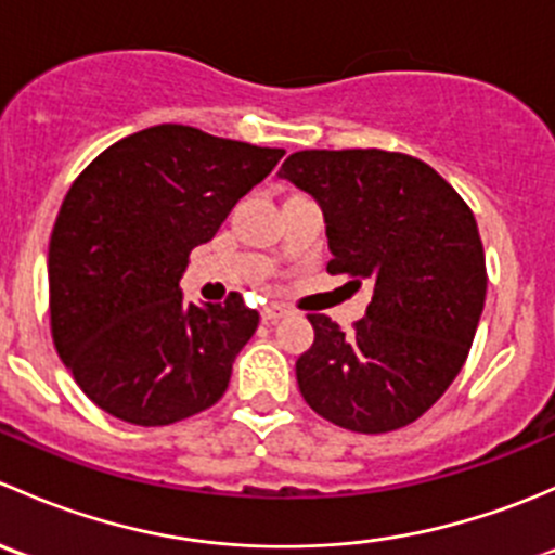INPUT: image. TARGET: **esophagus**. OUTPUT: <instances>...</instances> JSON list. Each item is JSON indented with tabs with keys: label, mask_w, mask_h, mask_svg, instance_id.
Wrapping results in <instances>:
<instances>
[{
	"label": "esophagus",
	"mask_w": 555,
	"mask_h": 555,
	"mask_svg": "<svg viewBox=\"0 0 555 555\" xmlns=\"http://www.w3.org/2000/svg\"><path fill=\"white\" fill-rule=\"evenodd\" d=\"M287 313H289V309L284 304H268L266 309L260 311V317H262V322H276V319L287 317Z\"/></svg>",
	"instance_id": "obj_1"
}]
</instances>
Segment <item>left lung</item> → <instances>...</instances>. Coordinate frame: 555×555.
I'll return each instance as SVG.
<instances>
[{"mask_svg": "<svg viewBox=\"0 0 555 555\" xmlns=\"http://www.w3.org/2000/svg\"><path fill=\"white\" fill-rule=\"evenodd\" d=\"M279 177L322 204L333 260L373 298L344 333L309 313L313 344L295 362L304 400L351 433L416 422L462 371L486 300L478 222L433 166L386 150H300Z\"/></svg>", "mask_w": 555, "mask_h": 555, "instance_id": "1", "label": "left lung"}]
</instances>
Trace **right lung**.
Listing matches in <instances>:
<instances>
[{"label": "right lung", "instance_id": "1", "mask_svg": "<svg viewBox=\"0 0 555 555\" xmlns=\"http://www.w3.org/2000/svg\"><path fill=\"white\" fill-rule=\"evenodd\" d=\"M282 155L164 122L106 147L72 182L50 233V333L109 416L166 427L225 395L260 313L238 293L188 304L179 279Z\"/></svg>", "mask_w": 555, "mask_h": 555}]
</instances>
